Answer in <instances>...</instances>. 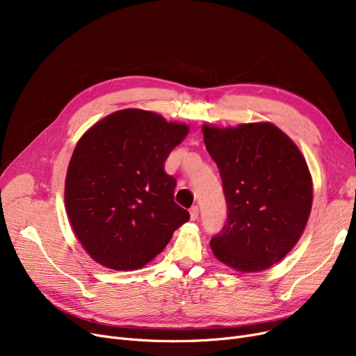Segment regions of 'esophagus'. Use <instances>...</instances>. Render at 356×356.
Instances as JSON below:
<instances>
[{"label":"esophagus","mask_w":356,"mask_h":356,"mask_svg":"<svg viewBox=\"0 0 356 356\" xmlns=\"http://www.w3.org/2000/svg\"><path fill=\"white\" fill-rule=\"evenodd\" d=\"M197 218H199V208H197V207L191 208V219H192V220H196Z\"/></svg>","instance_id":"obj_1"}]
</instances>
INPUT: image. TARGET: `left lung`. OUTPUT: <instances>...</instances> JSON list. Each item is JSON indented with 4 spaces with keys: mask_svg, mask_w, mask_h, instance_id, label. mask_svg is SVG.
I'll return each mask as SVG.
<instances>
[{
    "mask_svg": "<svg viewBox=\"0 0 356 356\" xmlns=\"http://www.w3.org/2000/svg\"><path fill=\"white\" fill-rule=\"evenodd\" d=\"M202 131L228 207L225 225L211 239V248L236 271H263L284 258L306 228L313 199L306 160L270 122L203 125Z\"/></svg>",
    "mask_w": 356,
    "mask_h": 356,
    "instance_id": "1",
    "label": "left lung"
}]
</instances>
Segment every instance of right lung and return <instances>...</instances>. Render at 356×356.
<instances>
[{
    "instance_id": "right-lung-1",
    "label": "right lung",
    "mask_w": 356,
    "mask_h": 356,
    "mask_svg": "<svg viewBox=\"0 0 356 356\" xmlns=\"http://www.w3.org/2000/svg\"><path fill=\"white\" fill-rule=\"evenodd\" d=\"M189 133L143 109L117 111L82 136L72 154L65 203L86 252L112 270H137L189 220L175 202L164 161Z\"/></svg>"
}]
</instances>
